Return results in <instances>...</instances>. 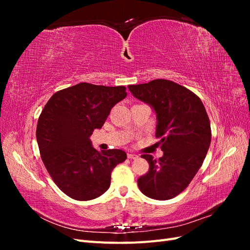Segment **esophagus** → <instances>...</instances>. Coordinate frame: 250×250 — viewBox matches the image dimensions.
<instances>
[{"label": "esophagus", "mask_w": 250, "mask_h": 250, "mask_svg": "<svg viewBox=\"0 0 250 250\" xmlns=\"http://www.w3.org/2000/svg\"><path fill=\"white\" fill-rule=\"evenodd\" d=\"M127 157L129 158V160H137V158L139 157L137 154H133V153H128L127 154Z\"/></svg>", "instance_id": "obj_1"}]
</instances>
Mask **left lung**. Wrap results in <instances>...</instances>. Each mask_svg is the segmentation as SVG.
Returning a JSON list of instances; mask_svg holds the SVG:
<instances>
[{"mask_svg": "<svg viewBox=\"0 0 250 250\" xmlns=\"http://www.w3.org/2000/svg\"><path fill=\"white\" fill-rule=\"evenodd\" d=\"M137 99L155 111V135L164 155L154 160L143 154L149 171L138 179L141 192L156 200H168L183 192L198 172L210 145V123L206 107L190 89L156 79L128 85Z\"/></svg>", "mask_w": 250, "mask_h": 250, "instance_id": "8db88e82", "label": "left lung"}]
</instances>
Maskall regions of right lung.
I'll use <instances>...</instances> for the list:
<instances>
[{
    "label": "right lung",
    "instance_id": "1",
    "mask_svg": "<svg viewBox=\"0 0 250 250\" xmlns=\"http://www.w3.org/2000/svg\"><path fill=\"white\" fill-rule=\"evenodd\" d=\"M127 96L125 86L82 82L53 95L39 118L36 140L42 163L69 197L86 201L108 190L111 171L123 163V150H96L90 142L111 108Z\"/></svg>",
    "mask_w": 250,
    "mask_h": 250
}]
</instances>
